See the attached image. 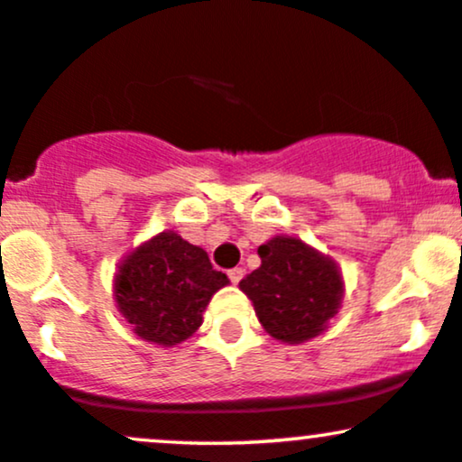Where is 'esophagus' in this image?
<instances>
[{
	"mask_svg": "<svg viewBox=\"0 0 462 462\" xmlns=\"http://www.w3.org/2000/svg\"><path fill=\"white\" fill-rule=\"evenodd\" d=\"M242 277H245V271L237 269V266H236V269H231V271H229V280L233 282V284H240Z\"/></svg>",
	"mask_w": 462,
	"mask_h": 462,
	"instance_id": "1",
	"label": "esophagus"
}]
</instances>
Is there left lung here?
<instances>
[{"label":"left lung","instance_id":"obj_1","mask_svg":"<svg viewBox=\"0 0 462 462\" xmlns=\"http://www.w3.org/2000/svg\"><path fill=\"white\" fill-rule=\"evenodd\" d=\"M262 264L240 282L257 319L275 339L304 344L328 328L341 309L344 277L328 255L291 236L257 249Z\"/></svg>","mask_w":462,"mask_h":462}]
</instances>
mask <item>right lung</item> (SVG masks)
Masks as SVG:
<instances>
[{
  "label": "right lung",
  "mask_w": 462,
  "mask_h": 462,
  "mask_svg": "<svg viewBox=\"0 0 462 462\" xmlns=\"http://www.w3.org/2000/svg\"><path fill=\"white\" fill-rule=\"evenodd\" d=\"M226 284L205 249L162 231L118 264L114 300L141 339L171 348L200 328L213 292Z\"/></svg>",
  "instance_id": "right-lung-1"
}]
</instances>
